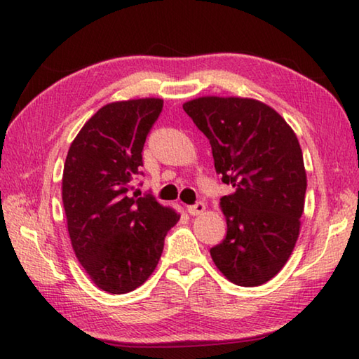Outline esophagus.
I'll list each match as a JSON object with an SVG mask.
<instances>
[{
    "label": "esophagus",
    "mask_w": 359,
    "mask_h": 359,
    "mask_svg": "<svg viewBox=\"0 0 359 359\" xmlns=\"http://www.w3.org/2000/svg\"><path fill=\"white\" fill-rule=\"evenodd\" d=\"M204 210H205V204L201 203V201H198L196 204L188 205V208H187V212H188V214H190V215H201Z\"/></svg>",
    "instance_id": "obj_1"
}]
</instances>
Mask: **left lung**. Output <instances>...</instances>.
I'll return each instance as SVG.
<instances>
[{
  "instance_id": "left-lung-1",
  "label": "left lung",
  "mask_w": 359,
  "mask_h": 359,
  "mask_svg": "<svg viewBox=\"0 0 359 359\" xmlns=\"http://www.w3.org/2000/svg\"><path fill=\"white\" fill-rule=\"evenodd\" d=\"M184 111L209 139L222 182L233 187L220 199L226 238L210 257L229 282L263 285L299 236L307 188L299 141L280 114L252 98L203 96Z\"/></svg>"
}]
</instances>
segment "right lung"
Segmentation results:
<instances>
[{
	"label": "right lung",
	"mask_w": 359,
	"mask_h": 359,
	"mask_svg": "<svg viewBox=\"0 0 359 359\" xmlns=\"http://www.w3.org/2000/svg\"><path fill=\"white\" fill-rule=\"evenodd\" d=\"M161 109L160 98L106 104L82 126L65 161L62 198L72 248L96 287L112 294L147 280L180 218L151 194L131 193Z\"/></svg>",
	"instance_id": "1"
}]
</instances>
